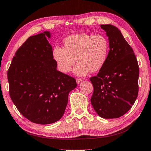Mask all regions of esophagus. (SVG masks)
<instances>
[{
    "label": "esophagus",
    "instance_id": "1",
    "mask_svg": "<svg viewBox=\"0 0 151 151\" xmlns=\"http://www.w3.org/2000/svg\"><path fill=\"white\" fill-rule=\"evenodd\" d=\"M83 80V79L82 78H78V79H76V82H77V83L79 84V83H80Z\"/></svg>",
    "mask_w": 151,
    "mask_h": 151
}]
</instances>
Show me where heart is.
Instances as JSON below:
<instances>
[{
    "instance_id": "1",
    "label": "heart",
    "mask_w": 151,
    "mask_h": 151,
    "mask_svg": "<svg viewBox=\"0 0 151 151\" xmlns=\"http://www.w3.org/2000/svg\"><path fill=\"white\" fill-rule=\"evenodd\" d=\"M63 44L64 48L56 46L53 49V57L62 72H70L76 58L78 64L74 72L78 76L99 72L106 64L109 41L102 34H75L65 38Z\"/></svg>"
}]
</instances>
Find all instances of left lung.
Returning a JSON list of instances; mask_svg holds the SVG:
<instances>
[{
    "instance_id": "left-lung-1",
    "label": "left lung",
    "mask_w": 151,
    "mask_h": 151,
    "mask_svg": "<svg viewBox=\"0 0 151 151\" xmlns=\"http://www.w3.org/2000/svg\"><path fill=\"white\" fill-rule=\"evenodd\" d=\"M109 39L110 50L106 64L96 76L91 102L103 118H118L128 111L137 97L139 68L132 47L112 25H101Z\"/></svg>"
}]
</instances>
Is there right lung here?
Wrapping results in <instances>:
<instances>
[{"instance_id": "right-lung-1", "label": "right lung", "mask_w": 151, "mask_h": 151, "mask_svg": "<svg viewBox=\"0 0 151 151\" xmlns=\"http://www.w3.org/2000/svg\"><path fill=\"white\" fill-rule=\"evenodd\" d=\"M50 33L31 36L14 55L7 72L9 94L17 109L33 123L49 124L63 116L74 78L56 70Z\"/></svg>"}]
</instances>
